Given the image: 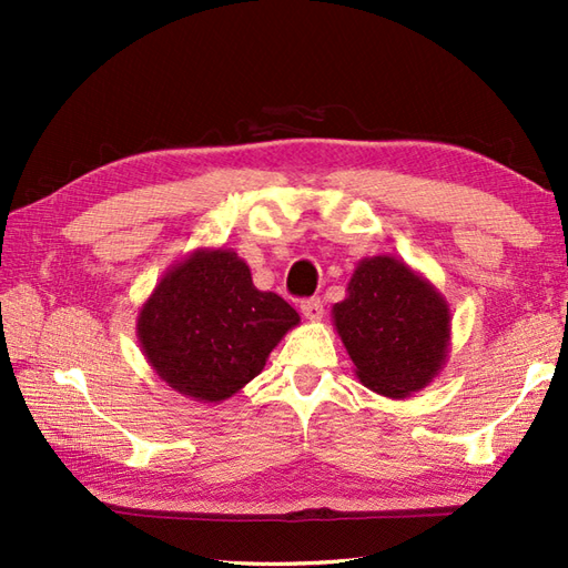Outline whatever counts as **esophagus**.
<instances>
[{
	"label": "esophagus",
	"mask_w": 568,
	"mask_h": 568,
	"mask_svg": "<svg viewBox=\"0 0 568 568\" xmlns=\"http://www.w3.org/2000/svg\"><path fill=\"white\" fill-rule=\"evenodd\" d=\"M300 310H303L305 320H310V322H320V320H322V315H324V305H322V300H320V297H310V300H305V303L300 305Z\"/></svg>",
	"instance_id": "1"
}]
</instances>
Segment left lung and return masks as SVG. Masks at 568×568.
I'll use <instances>...</instances> for the list:
<instances>
[{
	"label": "left lung",
	"instance_id": "8db88e82",
	"mask_svg": "<svg viewBox=\"0 0 568 568\" xmlns=\"http://www.w3.org/2000/svg\"><path fill=\"white\" fill-rule=\"evenodd\" d=\"M332 320L356 378L395 400L427 388L449 356V303L425 275L395 256L358 261Z\"/></svg>",
	"mask_w": 568,
	"mask_h": 568
}]
</instances>
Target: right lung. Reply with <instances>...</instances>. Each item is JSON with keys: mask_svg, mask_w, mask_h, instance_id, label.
Masks as SVG:
<instances>
[{"mask_svg": "<svg viewBox=\"0 0 568 568\" xmlns=\"http://www.w3.org/2000/svg\"><path fill=\"white\" fill-rule=\"evenodd\" d=\"M300 324L281 295L258 291L232 248H197L173 263L141 305V352L165 385L200 403H222L263 371Z\"/></svg>", "mask_w": 568, "mask_h": 568, "instance_id": "add662e5", "label": "right lung"}]
</instances>
